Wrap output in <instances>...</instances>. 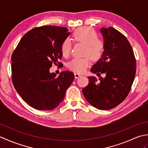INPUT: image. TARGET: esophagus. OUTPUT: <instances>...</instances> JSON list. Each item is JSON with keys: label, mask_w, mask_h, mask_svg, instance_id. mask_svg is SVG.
I'll list each match as a JSON object with an SVG mask.
<instances>
[{"label": "esophagus", "mask_w": 148, "mask_h": 148, "mask_svg": "<svg viewBox=\"0 0 148 148\" xmlns=\"http://www.w3.org/2000/svg\"><path fill=\"white\" fill-rule=\"evenodd\" d=\"M82 76V75H81V74L77 73V72H76V73H74V76H75V77H76V78L79 77H80V76Z\"/></svg>", "instance_id": "esophagus-1"}]
</instances>
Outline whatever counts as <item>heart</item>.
<instances>
[{
    "label": "heart",
    "instance_id": "1",
    "mask_svg": "<svg viewBox=\"0 0 148 148\" xmlns=\"http://www.w3.org/2000/svg\"><path fill=\"white\" fill-rule=\"evenodd\" d=\"M72 37L75 42H80L85 45L84 54L88 55L84 58H76L69 63L68 67L72 71L81 73L85 71L91 62L90 57L97 60L101 57L103 50L104 43L97 37V34L90 27H83L76 29L72 34ZM72 49L71 40L67 39L64 40L61 46V51L64 56H69Z\"/></svg>",
    "mask_w": 148,
    "mask_h": 148
}]
</instances>
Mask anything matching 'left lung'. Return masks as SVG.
I'll use <instances>...</instances> for the list:
<instances>
[{
    "mask_svg": "<svg viewBox=\"0 0 148 148\" xmlns=\"http://www.w3.org/2000/svg\"><path fill=\"white\" fill-rule=\"evenodd\" d=\"M101 32L104 50L101 58L90 71L105 73L106 77L97 81L89 76V83L83 94L89 103L100 110L115 108L126 99L130 92L136 72V60L130 42L118 30L102 27Z\"/></svg>",
    "mask_w": 148,
    "mask_h": 148,
    "instance_id": "obj_1",
    "label": "left lung"
}]
</instances>
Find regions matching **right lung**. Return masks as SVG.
Masks as SVG:
<instances>
[{"label": "right lung", "mask_w": 148, "mask_h": 148, "mask_svg": "<svg viewBox=\"0 0 148 148\" xmlns=\"http://www.w3.org/2000/svg\"><path fill=\"white\" fill-rule=\"evenodd\" d=\"M65 27L43 26L25 34L12 55V80L19 95L30 106L52 110L64 100L74 79L65 71L56 76L52 64L61 65V46L70 35Z\"/></svg>", "instance_id": "1"}]
</instances>
